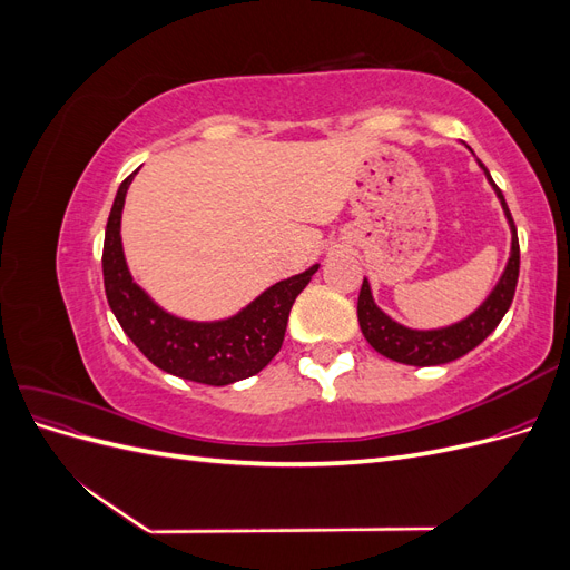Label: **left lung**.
Masks as SVG:
<instances>
[{
	"instance_id": "1",
	"label": "left lung",
	"mask_w": 570,
	"mask_h": 570,
	"mask_svg": "<svg viewBox=\"0 0 570 570\" xmlns=\"http://www.w3.org/2000/svg\"><path fill=\"white\" fill-rule=\"evenodd\" d=\"M480 168L485 170V176L490 185L494 187L497 199L502 202L504 216L509 220L511 228V254L507 268L502 273V278L494 285V289L488 295V299L482 302L473 314L465 318L444 325V327H433V331H416V327H406L402 323L392 321L381 306L373 302V292L371 283L364 278V285H361L358 292V304H356V316L361 333L368 340L371 347L383 354L392 361H400V364L406 366H440V364H450V361L469 354L475 350L478 344L485 340L499 321L504 318L509 312V306L513 302V292L515 283H519V268H521V249H519V235H515V226L509 206L504 202L502 189H499L490 176V170L478 161Z\"/></svg>"
}]
</instances>
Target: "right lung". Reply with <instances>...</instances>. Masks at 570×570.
<instances>
[{"label": "right lung", "mask_w": 570, "mask_h": 570, "mask_svg": "<svg viewBox=\"0 0 570 570\" xmlns=\"http://www.w3.org/2000/svg\"><path fill=\"white\" fill-rule=\"evenodd\" d=\"M135 174L118 187L101 254L107 299L124 333L154 366L193 383L220 387L266 368L283 347L289 308L318 264L271 285L235 316L187 321L168 314L132 281L120 243V214Z\"/></svg>", "instance_id": "add662e5"}]
</instances>
